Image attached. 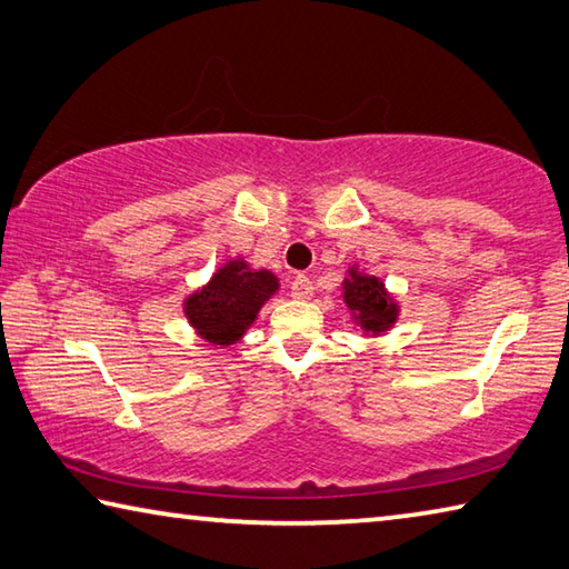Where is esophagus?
Here are the masks:
<instances>
[{"label":"esophagus","instance_id":"1","mask_svg":"<svg viewBox=\"0 0 569 569\" xmlns=\"http://www.w3.org/2000/svg\"><path fill=\"white\" fill-rule=\"evenodd\" d=\"M291 296L298 301H308L313 296V281L308 276H296L291 281Z\"/></svg>","mask_w":569,"mask_h":569}]
</instances>
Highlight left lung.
<instances>
[{
    "instance_id": "8db88e82",
    "label": "left lung",
    "mask_w": 569,
    "mask_h": 569,
    "mask_svg": "<svg viewBox=\"0 0 569 569\" xmlns=\"http://www.w3.org/2000/svg\"><path fill=\"white\" fill-rule=\"evenodd\" d=\"M343 288H346L343 298L348 308L358 316L360 326L366 330L380 333V330H386L396 323L398 308L390 301L386 293V286L380 283L378 278L350 271V278H346Z\"/></svg>"
}]
</instances>
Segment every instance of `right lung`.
<instances>
[{
  "mask_svg": "<svg viewBox=\"0 0 569 569\" xmlns=\"http://www.w3.org/2000/svg\"><path fill=\"white\" fill-rule=\"evenodd\" d=\"M276 288L278 278L271 271H251L243 261H231L186 301V316L209 343L229 346L253 323Z\"/></svg>",
  "mask_w": 569,
  "mask_h": 569,
  "instance_id": "add662e5",
  "label": "right lung"
}]
</instances>
